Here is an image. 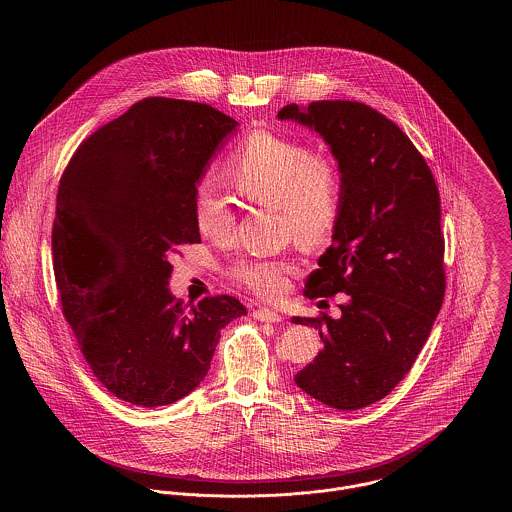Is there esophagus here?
<instances>
[{"mask_svg":"<svg viewBox=\"0 0 512 512\" xmlns=\"http://www.w3.org/2000/svg\"><path fill=\"white\" fill-rule=\"evenodd\" d=\"M253 318H257L261 322H280L282 320V317L276 311H270V309H257L253 313Z\"/></svg>","mask_w":512,"mask_h":512,"instance_id":"1","label":"esophagus"}]
</instances>
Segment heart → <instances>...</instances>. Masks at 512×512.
<instances>
[{
  "label": "heart",
  "mask_w": 512,
  "mask_h": 512,
  "mask_svg": "<svg viewBox=\"0 0 512 512\" xmlns=\"http://www.w3.org/2000/svg\"><path fill=\"white\" fill-rule=\"evenodd\" d=\"M228 174L245 199L280 209L284 228L301 244L328 238L340 213V174L336 165L292 138L259 130L245 138L228 163ZM194 220L201 236L224 242L234 226V211L215 180L199 182ZM293 263L270 257L236 261L230 276L259 297L286 288Z\"/></svg>",
  "instance_id": "1"
}]
</instances>
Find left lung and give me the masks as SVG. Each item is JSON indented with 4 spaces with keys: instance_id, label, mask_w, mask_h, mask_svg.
Segmentation results:
<instances>
[{
    "instance_id": "left-lung-1",
    "label": "left lung",
    "mask_w": 512,
    "mask_h": 512,
    "mask_svg": "<svg viewBox=\"0 0 512 512\" xmlns=\"http://www.w3.org/2000/svg\"><path fill=\"white\" fill-rule=\"evenodd\" d=\"M330 147L340 171L332 245L307 278L309 299L347 293L341 317H293L324 347L295 374L320 403L357 411L384 399L411 370L445 295L436 180L409 136L359 101L286 105Z\"/></svg>"
}]
</instances>
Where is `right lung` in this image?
Returning a JSON list of instances; mask_svg holds the SVG:
<instances>
[{
  "mask_svg": "<svg viewBox=\"0 0 512 512\" xmlns=\"http://www.w3.org/2000/svg\"><path fill=\"white\" fill-rule=\"evenodd\" d=\"M238 121L207 103L147 98L96 130L61 176L51 234L63 315L101 386L163 407L194 391L220 330L247 315L230 295L188 311L172 257L199 244L195 190Z\"/></svg>",
  "mask_w": 512,
  "mask_h": 512,
  "instance_id": "right-lung-1",
  "label": "right lung"
}]
</instances>
